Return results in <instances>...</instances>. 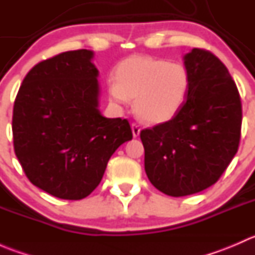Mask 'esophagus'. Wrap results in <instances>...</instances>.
<instances>
[{
  "mask_svg": "<svg viewBox=\"0 0 255 255\" xmlns=\"http://www.w3.org/2000/svg\"><path fill=\"white\" fill-rule=\"evenodd\" d=\"M132 133H133V137L137 138L140 133V127L137 125V123H132Z\"/></svg>",
  "mask_w": 255,
  "mask_h": 255,
  "instance_id": "obj_1",
  "label": "esophagus"
}]
</instances>
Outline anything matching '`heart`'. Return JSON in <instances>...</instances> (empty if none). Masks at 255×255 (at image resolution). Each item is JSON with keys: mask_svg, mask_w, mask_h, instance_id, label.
<instances>
[{"mask_svg": "<svg viewBox=\"0 0 255 255\" xmlns=\"http://www.w3.org/2000/svg\"><path fill=\"white\" fill-rule=\"evenodd\" d=\"M116 79L109 84L112 101L126 105L128 97H133L137 115L154 125L173 120L190 90L185 65L151 56L135 55L123 60L116 69Z\"/></svg>", "mask_w": 255, "mask_h": 255, "instance_id": "b5f03b06", "label": "heart"}]
</instances>
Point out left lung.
<instances>
[{
    "label": "left lung",
    "mask_w": 255,
    "mask_h": 255,
    "mask_svg": "<svg viewBox=\"0 0 255 255\" xmlns=\"http://www.w3.org/2000/svg\"><path fill=\"white\" fill-rule=\"evenodd\" d=\"M186 101L173 120L140 132L149 181L174 197L212 186L238 150L242 104L225 64L204 49L184 56Z\"/></svg>",
    "instance_id": "obj_1"
}]
</instances>
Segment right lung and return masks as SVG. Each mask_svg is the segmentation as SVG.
I'll list each match as a JSON object with an SVG mask.
<instances>
[{
  "label": "right lung",
  "mask_w": 255,
  "mask_h": 255,
  "mask_svg": "<svg viewBox=\"0 0 255 255\" xmlns=\"http://www.w3.org/2000/svg\"><path fill=\"white\" fill-rule=\"evenodd\" d=\"M87 49L61 53L33 66L13 106L18 160L29 181L63 200L89 196L116 149L132 139L127 120L99 110V70Z\"/></svg>",
  "instance_id": "add662e5"
}]
</instances>
